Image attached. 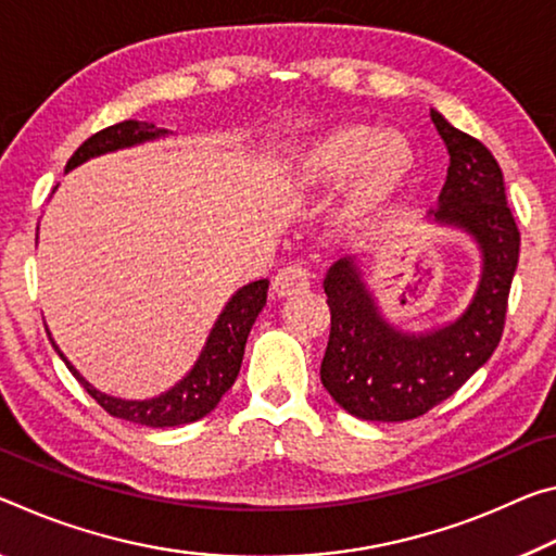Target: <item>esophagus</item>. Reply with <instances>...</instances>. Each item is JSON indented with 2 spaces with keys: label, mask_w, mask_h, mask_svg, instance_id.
I'll return each instance as SVG.
<instances>
[{
  "label": "esophagus",
  "mask_w": 556,
  "mask_h": 556,
  "mask_svg": "<svg viewBox=\"0 0 556 556\" xmlns=\"http://www.w3.org/2000/svg\"><path fill=\"white\" fill-rule=\"evenodd\" d=\"M309 287H312V271L309 267H304V264H289V267L279 269V275L275 277V289L279 296L299 294Z\"/></svg>",
  "instance_id": "obj_1"
}]
</instances>
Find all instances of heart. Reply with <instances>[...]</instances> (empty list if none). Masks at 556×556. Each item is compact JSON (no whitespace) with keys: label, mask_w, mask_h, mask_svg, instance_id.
Here are the masks:
<instances>
[{"label":"heart","mask_w":556,"mask_h":556,"mask_svg":"<svg viewBox=\"0 0 556 556\" xmlns=\"http://www.w3.org/2000/svg\"><path fill=\"white\" fill-rule=\"evenodd\" d=\"M413 167L408 143L399 136H381L366 126H346L316 140L302 157L309 182H337L354 170L349 210L364 217L381 207Z\"/></svg>","instance_id":"obj_1"}]
</instances>
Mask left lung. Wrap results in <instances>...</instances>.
I'll return each instance as SVG.
<instances>
[{
    "label": "left lung",
    "instance_id": "1",
    "mask_svg": "<svg viewBox=\"0 0 556 556\" xmlns=\"http://www.w3.org/2000/svg\"><path fill=\"white\" fill-rule=\"evenodd\" d=\"M451 153L438 223L468 230L482 247V279L460 319L405 337L381 319L354 260H339L324 279L331 331L321 383L341 408L364 420L418 418L460 389L495 354L505 331L509 287L519 260V230L502 170L478 138L430 111Z\"/></svg>",
    "mask_w": 556,
    "mask_h": 556
}]
</instances>
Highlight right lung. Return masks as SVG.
I'll return each mask as SVG.
<instances>
[{
	"label": "right lung",
	"instance_id": "right-lung-1",
	"mask_svg": "<svg viewBox=\"0 0 556 556\" xmlns=\"http://www.w3.org/2000/svg\"><path fill=\"white\" fill-rule=\"evenodd\" d=\"M163 134L165 130L155 128V123H146V121L116 123V126H109L99 130V134H93L91 138H86L84 143L76 148V153L68 157L66 170L81 165L93 155L143 143V140H151ZM267 289H269L267 279L252 281V285L242 287L240 292L230 299V304L225 306V312L219 314V319L215 324L213 333H210L207 346L202 351L195 368H192V371L185 376L175 389L151 401H121V399H111V395L99 393L91 383L84 381V376L78 374L72 364H68L66 356L61 354L59 346L54 343V339H51V333L49 331L47 333H49L51 346L56 349V354L61 358H64V364L68 366V371L76 376V381L81 383L88 391V395H91V399L99 403L105 413H111L113 418L140 422V426H151V428L185 426V422H192V420H200L202 416H207V413L219 403V399L230 391L237 374H240L244 343H247V337H250L252 324L262 312V306L267 304Z\"/></svg>",
	"mask_w": 556,
	"mask_h": 556
}]
</instances>
